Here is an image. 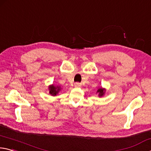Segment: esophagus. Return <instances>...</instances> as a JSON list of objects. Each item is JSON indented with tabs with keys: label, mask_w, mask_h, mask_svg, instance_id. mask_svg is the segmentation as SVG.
<instances>
[{
	"label": "esophagus",
	"mask_w": 151,
	"mask_h": 151,
	"mask_svg": "<svg viewBox=\"0 0 151 151\" xmlns=\"http://www.w3.org/2000/svg\"><path fill=\"white\" fill-rule=\"evenodd\" d=\"M74 86H75L76 88H80L81 85V83H76L75 84H74Z\"/></svg>",
	"instance_id": "1"
}]
</instances>
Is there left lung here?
<instances>
[{"instance_id": "8db88e82", "label": "left lung", "mask_w": 151, "mask_h": 151, "mask_svg": "<svg viewBox=\"0 0 151 151\" xmlns=\"http://www.w3.org/2000/svg\"><path fill=\"white\" fill-rule=\"evenodd\" d=\"M105 89H104V88H99L98 89H97V93H99V97H101V96H103L104 95V93H105Z\"/></svg>"}]
</instances>
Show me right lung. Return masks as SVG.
Instances as JSON below:
<instances>
[{
    "label": "right lung",
    "instance_id": "right-lung-1",
    "mask_svg": "<svg viewBox=\"0 0 151 151\" xmlns=\"http://www.w3.org/2000/svg\"><path fill=\"white\" fill-rule=\"evenodd\" d=\"M49 93L53 96H55L59 93V91L61 90V88L60 86H55L54 85H51L48 87Z\"/></svg>",
    "mask_w": 151,
    "mask_h": 151
}]
</instances>
